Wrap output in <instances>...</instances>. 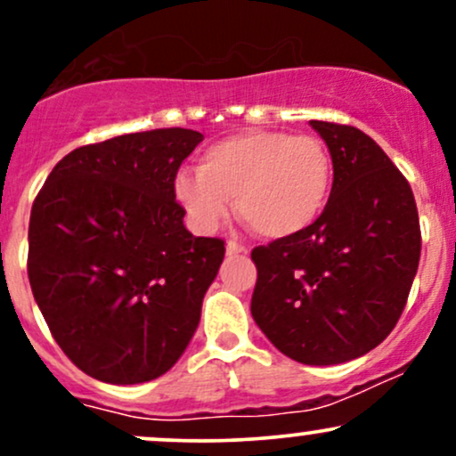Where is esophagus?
<instances>
[{
  "label": "esophagus",
  "mask_w": 456,
  "mask_h": 456,
  "mask_svg": "<svg viewBox=\"0 0 456 456\" xmlns=\"http://www.w3.org/2000/svg\"><path fill=\"white\" fill-rule=\"evenodd\" d=\"M248 253V248H246L244 244L235 242V240H229L227 242V255H246Z\"/></svg>",
  "instance_id": "1"
}]
</instances>
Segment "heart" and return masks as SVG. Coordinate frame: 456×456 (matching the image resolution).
Listing matches in <instances>:
<instances>
[{
    "label": "heart",
    "instance_id": "heart-1",
    "mask_svg": "<svg viewBox=\"0 0 456 456\" xmlns=\"http://www.w3.org/2000/svg\"><path fill=\"white\" fill-rule=\"evenodd\" d=\"M332 174L330 151L317 137L250 130L210 145L197 171H177L171 188L197 232H216L235 197V210L255 233L287 240L319 221Z\"/></svg>",
    "mask_w": 456,
    "mask_h": 456
}]
</instances>
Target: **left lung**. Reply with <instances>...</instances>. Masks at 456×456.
I'll return each mask as SVG.
<instances>
[{
	"label": "left lung",
	"mask_w": 456,
	"mask_h": 456,
	"mask_svg": "<svg viewBox=\"0 0 456 456\" xmlns=\"http://www.w3.org/2000/svg\"><path fill=\"white\" fill-rule=\"evenodd\" d=\"M311 126L332 156L328 206L305 233L253 248L250 313L281 354L328 366L370 352L396 326L420 261V223L410 184L369 134Z\"/></svg>",
	"instance_id": "left-lung-1"
}]
</instances>
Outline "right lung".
<instances>
[{
	"label": "right lung",
	"mask_w": 456,
	"mask_h": 456,
	"mask_svg": "<svg viewBox=\"0 0 456 456\" xmlns=\"http://www.w3.org/2000/svg\"><path fill=\"white\" fill-rule=\"evenodd\" d=\"M201 141L159 128L83 145L31 206V291L61 352L94 379L160 378L195 334L224 242L188 232L171 186Z\"/></svg>",
	"instance_id": "obj_1"
}]
</instances>
